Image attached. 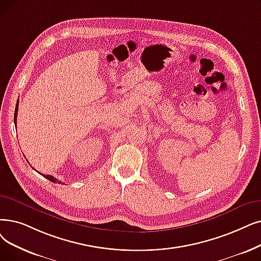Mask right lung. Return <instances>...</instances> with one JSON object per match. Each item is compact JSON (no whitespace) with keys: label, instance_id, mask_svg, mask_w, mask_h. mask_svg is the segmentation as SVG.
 Masks as SVG:
<instances>
[{"label":"right lung","instance_id":"add662e5","mask_svg":"<svg viewBox=\"0 0 261 261\" xmlns=\"http://www.w3.org/2000/svg\"><path fill=\"white\" fill-rule=\"evenodd\" d=\"M18 106H19V102H17V105H16V109H15V116H14V121H15V126H17V115H18ZM42 176L44 177V178H47L48 180H50L51 182H59V184H61V181H58L56 180V178H54L53 176H51V175H43L42 174Z\"/></svg>","mask_w":261,"mask_h":261}]
</instances>
